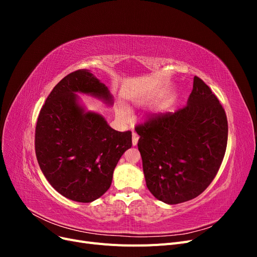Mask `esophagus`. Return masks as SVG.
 I'll use <instances>...</instances> for the list:
<instances>
[{"mask_svg": "<svg viewBox=\"0 0 257 257\" xmlns=\"http://www.w3.org/2000/svg\"><path fill=\"white\" fill-rule=\"evenodd\" d=\"M138 135L135 133V132H133V134H132V143H133V146H136L137 143H138Z\"/></svg>", "mask_w": 257, "mask_h": 257, "instance_id": "obj_1", "label": "esophagus"}]
</instances>
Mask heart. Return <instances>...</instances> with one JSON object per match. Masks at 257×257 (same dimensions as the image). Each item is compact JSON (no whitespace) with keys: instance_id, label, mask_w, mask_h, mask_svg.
<instances>
[{"instance_id":"b5f03b06","label":"heart","mask_w":257,"mask_h":257,"mask_svg":"<svg viewBox=\"0 0 257 257\" xmlns=\"http://www.w3.org/2000/svg\"><path fill=\"white\" fill-rule=\"evenodd\" d=\"M119 114H120L121 116H124V115H125V111H124V110H120V111H119Z\"/></svg>"}]
</instances>
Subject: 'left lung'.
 <instances>
[{"instance_id":"obj_1","label":"left lung","mask_w":257,"mask_h":257,"mask_svg":"<svg viewBox=\"0 0 257 257\" xmlns=\"http://www.w3.org/2000/svg\"><path fill=\"white\" fill-rule=\"evenodd\" d=\"M135 131L147 188L169 205L203 193L219 172L226 151V113L197 76L183 108L153 114Z\"/></svg>"}]
</instances>
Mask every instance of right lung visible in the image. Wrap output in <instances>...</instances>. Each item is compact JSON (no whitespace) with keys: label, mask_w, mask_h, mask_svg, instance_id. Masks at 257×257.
Masks as SVG:
<instances>
[{"label":"right lung","mask_w":257,"mask_h":257,"mask_svg":"<svg viewBox=\"0 0 257 257\" xmlns=\"http://www.w3.org/2000/svg\"><path fill=\"white\" fill-rule=\"evenodd\" d=\"M112 104L107 87L87 69L65 76L38 114L35 153L52 188L79 203H91L110 188L114 167L132 147V132H118L103 115L84 112L76 93Z\"/></svg>","instance_id":"add662e5"}]
</instances>
